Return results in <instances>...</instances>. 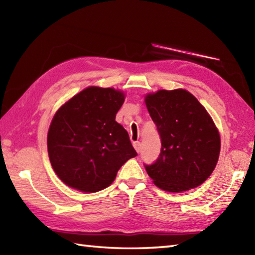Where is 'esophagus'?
I'll list each match as a JSON object with an SVG mask.
<instances>
[{
	"instance_id": "esophagus-1",
	"label": "esophagus",
	"mask_w": 255,
	"mask_h": 255,
	"mask_svg": "<svg viewBox=\"0 0 255 255\" xmlns=\"http://www.w3.org/2000/svg\"><path fill=\"white\" fill-rule=\"evenodd\" d=\"M132 144H133V148L136 149V151L139 153L140 152V149H141V143H140L139 141H134Z\"/></svg>"
}]
</instances>
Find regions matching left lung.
Returning a JSON list of instances; mask_svg holds the SVG:
<instances>
[{
  "label": "left lung",
  "mask_w": 255,
  "mask_h": 255,
  "mask_svg": "<svg viewBox=\"0 0 255 255\" xmlns=\"http://www.w3.org/2000/svg\"><path fill=\"white\" fill-rule=\"evenodd\" d=\"M144 101L162 145L154 163L144 164L148 175L166 192L199 186L215 170L220 152V136L209 114L183 89L160 90Z\"/></svg>",
  "instance_id": "8db88e82"
}]
</instances>
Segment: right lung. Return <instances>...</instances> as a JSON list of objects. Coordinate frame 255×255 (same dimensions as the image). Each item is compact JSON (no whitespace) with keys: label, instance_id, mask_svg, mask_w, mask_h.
I'll return each instance as SVG.
<instances>
[{"label":"right lung","instance_id":"obj_1","mask_svg":"<svg viewBox=\"0 0 255 255\" xmlns=\"http://www.w3.org/2000/svg\"><path fill=\"white\" fill-rule=\"evenodd\" d=\"M123 92L86 88L59 108L47 136L50 163L68 186L94 193L110 186L118 170L137 155L116 121Z\"/></svg>","mask_w":255,"mask_h":255}]
</instances>
